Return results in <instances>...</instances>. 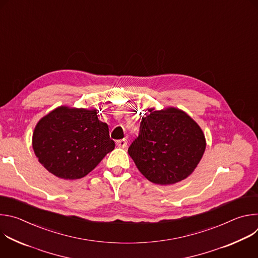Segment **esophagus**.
Masks as SVG:
<instances>
[{
    "label": "esophagus",
    "instance_id": "34e87169",
    "mask_svg": "<svg viewBox=\"0 0 258 258\" xmlns=\"http://www.w3.org/2000/svg\"><path fill=\"white\" fill-rule=\"evenodd\" d=\"M116 145L119 147V148H125L126 145H127V141H126V139L118 140V141L116 142Z\"/></svg>",
    "mask_w": 258,
    "mask_h": 258
}]
</instances>
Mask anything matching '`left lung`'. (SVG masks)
Segmentation results:
<instances>
[{
  "label": "left lung",
  "instance_id": "1",
  "mask_svg": "<svg viewBox=\"0 0 258 258\" xmlns=\"http://www.w3.org/2000/svg\"><path fill=\"white\" fill-rule=\"evenodd\" d=\"M149 112L142 117L140 134L127 152L147 179L172 185L197 167L206 148L205 137L197 122L177 108Z\"/></svg>",
  "mask_w": 258,
  "mask_h": 258
}]
</instances>
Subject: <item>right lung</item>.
Masks as SVG:
<instances>
[{"label": "right lung", "instance_id": "obj_1", "mask_svg": "<svg viewBox=\"0 0 258 258\" xmlns=\"http://www.w3.org/2000/svg\"><path fill=\"white\" fill-rule=\"evenodd\" d=\"M115 147L96 109L60 106L44 116L32 134V148L43 166L64 179L91 172Z\"/></svg>", "mask_w": 258, "mask_h": 258}]
</instances>
